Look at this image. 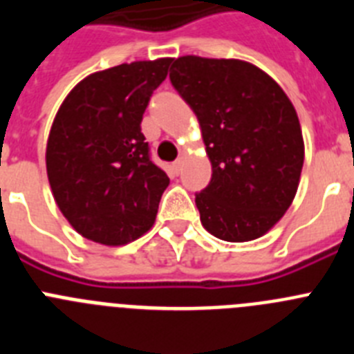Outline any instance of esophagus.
<instances>
[{"label":"esophagus","mask_w":354,"mask_h":354,"mask_svg":"<svg viewBox=\"0 0 354 354\" xmlns=\"http://www.w3.org/2000/svg\"><path fill=\"white\" fill-rule=\"evenodd\" d=\"M183 161H184L183 158H177V159H175L174 165H171V167H174V170H175V171H179V170H180V167H183Z\"/></svg>","instance_id":"esophagus-1"}]
</instances>
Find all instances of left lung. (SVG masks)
I'll return each mask as SVG.
<instances>
[{
	"label": "left lung",
	"instance_id": "1",
	"mask_svg": "<svg viewBox=\"0 0 354 354\" xmlns=\"http://www.w3.org/2000/svg\"><path fill=\"white\" fill-rule=\"evenodd\" d=\"M170 81L198 118L212 165L195 196L204 228L230 243L264 236L298 192L305 145L292 102L241 60L180 56Z\"/></svg>",
	"mask_w": 354,
	"mask_h": 354
}]
</instances>
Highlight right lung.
<instances>
[{
    "label": "right lung",
    "instance_id": "obj_1",
    "mask_svg": "<svg viewBox=\"0 0 354 354\" xmlns=\"http://www.w3.org/2000/svg\"><path fill=\"white\" fill-rule=\"evenodd\" d=\"M171 58L93 72L62 102L46 149L53 196L76 232L108 246L152 227L170 184L150 159L142 118Z\"/></svg>",
    "mask_w": 354,
    "mask_h": 354
}]
</instances>
